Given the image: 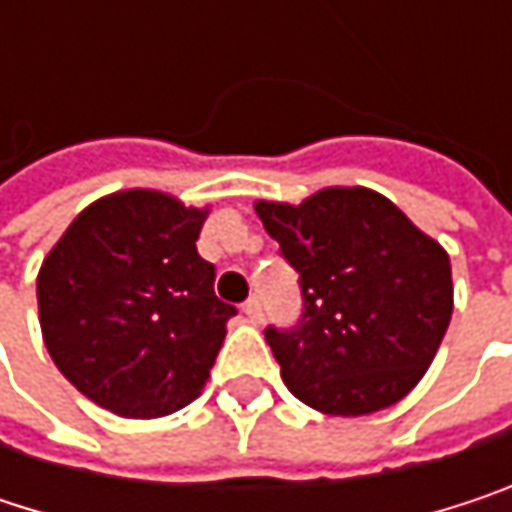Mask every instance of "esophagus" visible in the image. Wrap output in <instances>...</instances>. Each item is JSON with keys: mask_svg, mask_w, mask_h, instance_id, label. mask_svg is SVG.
I'll return each mask as SVG.
<instances>
[{"mask_svg": "<svg viewBox=\"0 0 512 512\" xmlns=\"http://www.w3.org/2000/svg\"><path fill=\"white\" fill-rule=\"evenodd\" d=\"M243 314H246V320L257 326L260 320H263V308H260V299H249L246 305H243Z\"/></svg>", "mask_w": 512, "mask_h": 512, "instance_id": "34e87169", "label": "esophagus"}]
</instances>
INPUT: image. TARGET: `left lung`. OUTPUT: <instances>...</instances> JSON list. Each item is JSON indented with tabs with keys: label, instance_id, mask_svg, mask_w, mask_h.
Returning <instances> with one entry per match:
<instances>
[{
	"label": "left lung",
	"instance_id": "obj_1",
	"mask_svg": "<svg viewBox=\"0 0 512 512\" xmlns=\"http://www.w3.org/2000/svg\"><path fill=\"white\" fill-rule=\"evenodd\" d=\"M255 213L305 299L302 326L266 329L290 394L341 418L400 403L454 314L442 243L367 186H326L299 204L257 198Z\"/></svg>",
	"mask_w": 512,
	"mask_h": 512
}]
</instances>
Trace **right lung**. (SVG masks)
<instances>
[{
	"mask_svg": "<svg viewBox=\"0 0 512 512\" xmlns=\"http://www.w3.org/2000/svg\"><path fill=\"white\" fill-rule=\"evenodd\" d=\"M210 207L159 189L91 201L38 269V320L55 367L121 418L192 403L237 314L213 293L195 240Z\"/></svg>",
	"mask_w": 512,
	"mask_h": 512,
	"instance_id": "add662e5",
	"label": "right lung"
}]
</instances>
